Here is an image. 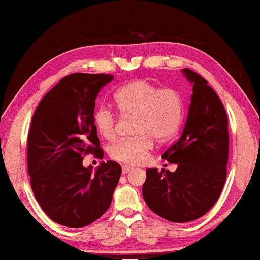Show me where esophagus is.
<instances>
[{"mask_svg": "<svg viewBox=\"0 0 260 260\" xmlns=\"http://www.w3.org/2000/svg\"><path fill=\"white\" fill-rule=\"evenodd\" d=\"M133 169H134V168L130 167V166H123L122 167V172H123V174H129V172Z\"/></svg>", "mask_w": 260, "mask_h": 260, "instance_id": "esophagus-1", "label": "esophagus"}]
</instances>
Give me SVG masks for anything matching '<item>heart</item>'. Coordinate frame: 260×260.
Returning a JSON list of instances; mask_svg holds the SVG:
<instances>
[{
  "instance_id": "b5f03b06",
  "label": "heart",
  "mask_w": 260,
  "mask_h": 260,
  "mask_svg": "<svg viewBox=\"0 0 260 260\" xmlns=\"http://www.w3.org/2000/svg\"><path fill=\"white\" fill-rule=\"evenodd\" d=\"M115 102L122 114L136 116L134 138L122 139L108 148L113 160L124 165L144 162L153 147V138L167 142L178 133L183 122L184 103L174 88H158L145 80L131 81L116 91ZM93 123L100 136H116L117 118L112 109L100 106L93 114Z\"/></svg>"
}]
</instances>
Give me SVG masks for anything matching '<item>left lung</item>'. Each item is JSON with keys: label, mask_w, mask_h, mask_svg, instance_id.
Returning a JSON list of instances; mask_svg holds the SVG:
<instances>
[{"label": "left lung", "mask_w": 260, "mask_h": 260, "mask_svg": "<svg viewBox=\"0 0 260 260\" xmlns=\"http://www.w3.org/2000/svg\"><path fill=\"white\" fill-rule=\"evenodd\" d=\"M183 72L193 84L187 120L178 140L162 154L178 167L175 172L148 168L143 185L148 208L172 222L195 220L215 206L225 185L230 147L220 98L204 77L189 68Z\"/></svg>", "instance_id": "left-lung-1"}]
</instances>
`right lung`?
<instances>
[{
  "label": "right lung",
  "mask_w": 260,
  "mask_h": 260,
  "mask_svg": "<svg viewBox=\"0 0 260 260\" xmlns=\"http://www.w3.org/2000/svg\"><path fill=\"white\" fill-rule=\"evenodd\" d=\"M112 74L73 73L41 100L27 139V169L36 201L59 225L79 229L107 211L121 176L115 161L93 174L83 156L103 158L93 123L95 98Z\"/></svg>",
  "instance_id": "1"
}]
</instances>
